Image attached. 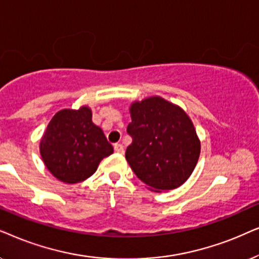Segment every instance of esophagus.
Wrapping results in <instances>:
<instances>
[{"mask_svg":"<svg viewBox=\"0 0 259 259\" xmlns=\"http://www.w3.org/2000/svg\"><path fill=\"white\" fill-rule=\"evenodd\" d=\"M113 149H115L116 153H119V154L124 153V147H123V144H120V143L113 144Z\"/></svg>","mask_w":259,"mask_h":259,"instance_id":"1","label":"esophagus"}]
</instances>
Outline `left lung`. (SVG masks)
<instances>
[{
    "label": "left lung",
    "instance_id": "1",
    "mask_svg": "<svg viewBox=\"0 0 259 259\" xmlns=\"http://www.w3.org/2000/svg\"><path fill=\"white\" fill-rule=\"evenodd\" d=\"M126 132L133 142L125 158L134 173L155 192L170 191L187 181L198 163L200 141L180 106L154 96L134 102Z\"/></svg>",
    "mask_w": 259,
    "mask_h": 259
}]
</instances>
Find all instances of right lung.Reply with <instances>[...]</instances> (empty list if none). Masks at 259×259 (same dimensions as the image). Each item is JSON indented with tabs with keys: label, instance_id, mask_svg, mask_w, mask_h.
I'll return each mask as SVG.
<instances>
[{
	"label": "right lung",
	"instance_id": "obj_1",
	"mask_svg": "<svg viewBox=\"0 0 259 259\" xmlns=\"http://www.w3.org/2000/svg\"><path fill=\"white\" fill-rule=\"evenodd\" d=\"M113 153L101 127L92 123L89 106L58 111L40 141V154L52 175L78 184L97 170L99 162Z\"/></svg>",
	"mask_w": 259,
	"mask_h": 259
}]
</instances>
